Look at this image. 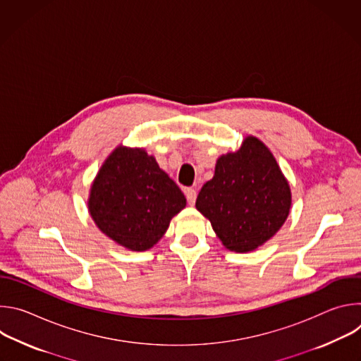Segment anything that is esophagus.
Returning <instances> with one entry per match:
<instances>
[{"instance_id": "esophagus-1", "label": "esophagus", "mask_w": 361, "mask_h": 361, "mask_svg": "<svg viewBox=\"0 0 361 361\" xmlns=\"http://www.w3.org/2000/svg\"><path fill=\"white\" fill-rule=\"evenodd\" d=\"M185 197L190 205H194L195 198H197V191L194 188H185Z\"/></svg>"}]
</instances>
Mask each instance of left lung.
<instances>
[{
	"label": "left lung",
	"mask_w": 361,
	"mask_h": 361,
	"mask_svg": "<svg viewBox=\"0 0 361 361\" xmlns=\"http://www.w3.org/2000/svg\"><path fill=\"white\" fill-rule=\"evenodd\" d=\"M291 191L271 151L252 135L217 160L214 177L198 192L195 209L209 219L226 248L248 252L284 224Z\"/></svg>",
	"instance_id": "left-lung-1"
}]
</instances>
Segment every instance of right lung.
Returning <instances> with one entry per match:
<instances>
[{
    "instance_id": "obj_1",
    "label": "right lung",
    "mask_w": 361,
    "mask_h": 361,
    "mask_svg": "<svg viewBox=\"0 0 361 361\" xmlns=\"http://www.w3.org/2000/svg\"><path fill=\"white\" fill-rule=\"evenodd\" d=\"M185 197L142 148L118 145L90 190L88 212L107 237L131 251L157 244Z\"/></svg>"
}]
</instances>
